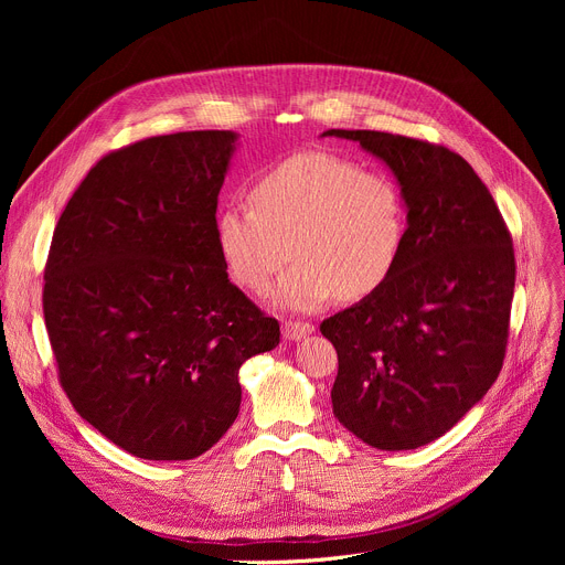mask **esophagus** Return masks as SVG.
I'll return each mask as SVG.
<instances>
[{
  "mask_svg": "<svg viewBox=\"0 0 565 565\" xmlns=\"http://www.w3.org/2000/svg\"><path fill=\"white\" fill-rule=\"evenodd\" d=\"M316 328L311 322H300V320H286L284 322V339L286 341H302L309 337Z\"/></svg>",
  "mask_w": 565,
  "mask_h": 565,
  "instance_id": "34e87169",
  "label": "esophagus"
}]
</instances>
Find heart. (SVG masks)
<instances>
[{
    "label": "heart",
    "mask_w": 565,
    "mask_h": 565,
    "mask_svg": "<svg viewBox=\"0 0 565 565\" xmlns=\"http://www.w3.org/2000/svg\"><path fill=\"white\" fill-rule=\"evenodd\" d=\"M252 203L215 215V247L228 275L260 292L300 256L270 292L279 309L309 313L362 300L387 284L405 249L403 190L382 171L330 151H307L256 178Z\"/></svg>",
    "instance_id": "1"
}]
</instances>
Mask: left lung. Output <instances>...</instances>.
<instances>
[{
    "label": "left lung",
    "mask_w": 565,
    "mask_h": 565,
    "mask_svg": "<svg viewBox=\"0 0 565 565\" xmlns=\"http://www.w3.org/2000/svg\"><path fill=\"white\" fill-rule=\"evenodd\" d=\"M322 137L358 141L387 164L407 207L394 275L320 324L339 354L334 417L373 449H419L451 430L501 371L511 233L477 171L449 148L375 130Z\"/></svg>",
    "instance_id": "left-lung-1"
}]
</instances>
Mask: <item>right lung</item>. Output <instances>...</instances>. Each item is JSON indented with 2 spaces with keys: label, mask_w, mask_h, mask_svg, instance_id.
<instances>
[{
  "label": "right lung",
  "mask_w": 565,
  "mask_h": 565,
  "mask_svg": "<svg viewBox=\"0 0 565 565\" xmlns=\"http://www.w3.org/2000/svg\"><path fill=\"white\" fill-rule=\"evenodd\" d=\"M233 130L137 141L86 173L58 217L43 311L73 407L143 460H192L241 412L237 371L279 322L231 284L215 247Z\"/></svg>",
  "instance_id": "1"
}]
</instances>
